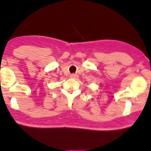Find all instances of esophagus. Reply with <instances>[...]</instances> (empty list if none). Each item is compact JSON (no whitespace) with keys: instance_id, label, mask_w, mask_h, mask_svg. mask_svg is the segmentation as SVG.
Masks as SVG:
<instances>
[{"instance_id":"obj_1","label":"esophagus","mask_w":151,"mask_h":151,"mask_svg":"<svg viewBox=\"0 0 151 151\" xmlns=\"http://www.w3.org/2000/svg\"><path fill=\"white\" fill-rule=\"evenodd\" d=\"M70 77L72 78H74V79H76V78H78V76L77 75H76V74L73 73V74H71V75H70Z\"/></svg>"}]
</instances>
